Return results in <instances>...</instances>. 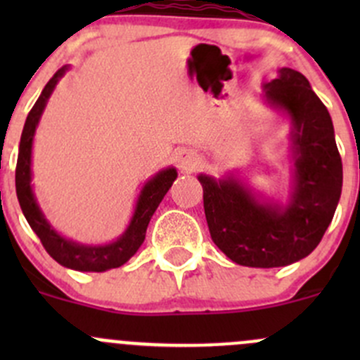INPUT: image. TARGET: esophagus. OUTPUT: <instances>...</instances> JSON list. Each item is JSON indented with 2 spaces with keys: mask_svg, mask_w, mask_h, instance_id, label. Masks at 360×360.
<instances>
[{
  "mask_svg": "<svg viewBox=\"0 0 360 360\" xmlns=\"http://www.w3.org/2000/svg\"><path fill=\"white\" fill-rule=\"evenodd\" d=\"M176 162L181 172H193L198 163H200V160H198V155L193 150H183L176 157Z\"/></svg>",
  "mask_w": 360,
  "mask_h": 360,
  "instance_id": "34e87169",
  "label": "esophagus"
}]
</instances>
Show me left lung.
Listing matches in <instances>:
<instances>
[{"label":"left lung","instance_id":"1","mask_svg":"<svg viewBox=\"0 0 360 360\" xmlns=\"http://www.w3.org/2000/svg\"><path fill=\"white\" fill-rule=\"evenodd\" d=\"M264 99L291 118L294 184L288 205L263 202L235 177L200 174L210 237L233 263L288 266L319 245L333 221L343 167L328 108L291 68L264 83Z\"/></svg>","mask_w":360,"mask_h":360}]
</instances>
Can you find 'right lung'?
Returning a JSON list of instances; mask_svg holds the SVG:
<instances>
[{"label": "right lung", "instance_id": "right-lung-1", "mask_svg": "<svg viewBox=\"0 0 360 360\" xmlns=\"http://www.w3.org/2000/svg\"><path fill=\"white\" fill-rule=\"evenodd\" d=\"M68 71V66L60 68L56 75L50 78L43 89L41 96L34 103L32 110L29 111L25 118V125L20 136L19 158H17L15 169V190L17 198H19L20 209H22L29 226L32 228L36 235L41 240L43 248L63 266L71 268L78 271H106L111 268L122 266L123 263L130 259L137 249L143 245L144 237H146V228L150 224L151 216L155 214L160 202L163 200L165 193L172 183L176 181L177 172L174 167L160 170L155 177H151L141 190L139 198H137L136 210L127 226L125 233L116 238L115 242L106 245H83L78 242L68 240L66 237L57 233L52 224L45 219L43 212L39 210L38 202H36L34 193L31 186V151L32 139H34L36 127H38L41 112L45 110L46 101L52 96L57 82Z\"/></svg>", "mask_w": 360, "mask_h": 360}]
</instances>
